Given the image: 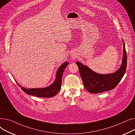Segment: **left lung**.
<instances>
[{
	"instance_id": "1",
	"label": "left lung",
	"mask_w": 135,
	"mask_h": 135,
	"mask_svg": "<svg viewBox=\"0 0 135 135\" xmlns=\"http://www.w3.org/2000/svg\"><path fill=\"white\" fill-rule=\"evenodd\" d=\"M123 55L121 66L116 72L109 74H99L79 62H76L85 88L89 93H101L114 89L125 74L127 66V56L123 39Z\"/></svg>"
}]
</instances>
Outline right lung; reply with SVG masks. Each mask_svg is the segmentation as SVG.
Here are the masks:
<instances>
[{"label":"right lung","instance_id":"1","mask_svg":"<svg viewBox=\"0 0 135 135\" xmlns=\"http://www.w3.org/2000/svg\"><path fill=\"white\" fill-rule=\"evenodd\" d=\"M69 64V62H66L61 65L56 72L55 81L47 87L42 88H32L26 89L21 86L16 81L17 84L21 88L25 93L28 95H32L39 97H52L55 96L61 90L62 85V78L65 68Z\"/></svg>","mask_w":135,"mask_h":135}]
</instances>
